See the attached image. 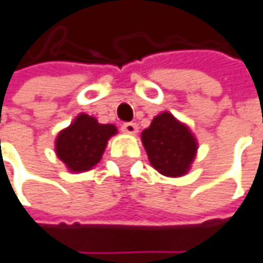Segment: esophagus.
<instances>
[{"mask_svg":"<svg viewBox=\"0 0 263 263\" xmlns=\"http://www.w3.org/2000/svg\"><path fill=\"white\" fill-rule=\"evenodd\" d=\"M121 130L128 135H135L138 132V124L136 122H124L121 125Z\"/></svg>","mask_w":263,"mask_h":263,"instance_id":"34e87169","label":"esophagus"}]
</instances>
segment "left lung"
Returning a JSON list of instances; mask_svg holds the SVG:
<instances>
[{
	"label": "left lung",
	"mask_w": 263,
	"mask_h": 263,
	"mask_svg": "<svg viewBox=\"0 0 263 263\" xmlns=\"http://www.w3.org/2000/svg\"><path fill=\"white\" fill-rule=\"evenodd\" d=\"M142 142L151 164L166 177L184 175L197 149L192 132L169 112L153 120L151 125L142 132Z\"/></svg>",
	"instance_id": "8db88e82"
}]
</instances>
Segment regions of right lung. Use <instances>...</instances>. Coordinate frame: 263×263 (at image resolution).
Instances as JSON below:
<instances>
[{"label":"right lung","mask_w":263,"mask_h":263,"mask_svg":"<svg viewBox=\"0 0 263 263\" xmlns=\"http://www.w3.org/2000/svg\"><path fill=\"white\" fill-rule=\"evenodd\" d=\"M117 133L112 124H99L89 115L81 114L63 130L55 143L57 156L71 172H84L94 167L103 154L107 139Z\"/></svg>","instance_id":"obj_1"}]
</instances>
